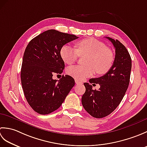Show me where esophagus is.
<instances>
[{
    "label": "esophagus",
    "mask_w": 147,
    "mask_h": 147,
    "mask_svg": "<svg viewBox=\"0 0 147 147\" xmlns=\"http://www.w3.org/2000/svg\"><path fill=\"white\" fill-rule=\"evenodd\" d=\"M75 83H76V85H82V84H83L82 82H80V81H78V80H75Z\"/></svg>",
    "instance_id": "34e87169"
}]
</instances>
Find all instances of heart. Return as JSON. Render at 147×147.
<instances>
[{"label": "heart", "instance_id": "obj_1", "mask_svg": "<svg viewBox=\"0 0 147 147\" xmlns=\"http://www.w3.org/2000/svg\"><path fill=\"white\" fill-rule=\"evenodd\" d=\"M60 55L65 64H72L79 56H86L85 65L69 67L67 73L76 80H83L92 76L95 71L103 74L110 70L113 64V55L104 43L93 38L83 39L76 44V49L69 45H64L60 49Z\"/></svg>", "mask_w": 147, "mask_h": 147}]
</instances>
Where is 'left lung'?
Here are the masks:
<instances>
[{
	"instance_id": "left-lung-1",
	"label": "left lung",
	"mask_w": 147,
	"mask_h": 147,
	"mask_svg": "<svg viewBox=\"0 0 147 147\" xmlns=\"http://www.w3.org/2000/svg\"><path fill=\"white\" fill-rule=\"evenodd\" d=\"M106 38L115 48L114 63L104 76L89 80L90 83L99 84L98 90H93L88 83H84L86 91L82 98L84 109L95 118L107 116L119 105L128 88L131 70V59L125 46L117 40Z\"/></svg>"
}]
</instances>
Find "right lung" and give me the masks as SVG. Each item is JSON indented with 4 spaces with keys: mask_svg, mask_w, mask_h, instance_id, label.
Wrapping results in <instances>:
<instances>
[{
    "mask_svg": "<svg viewBox=\"0 0 147 147\" xmlns=\"http://www.w3.org/2000/svg\"><path fill=\"white\" fill-rule=\"evenodd\" d=\"M78 38L49 30L27 45L21 70V85L28 103L37 113L49 114L57 110L74 86V80L70 76L62 75L59 80L52 76L61 74L64 69L60 55L61 47Z\"/></svg>",
    "mask_w": 147,
    "mask_h": 147,
    "instance_id": "1",
    "label": "right lung"
}]
</instances>
